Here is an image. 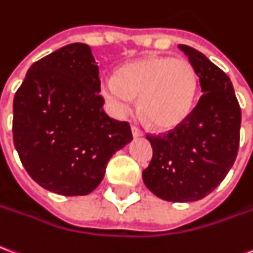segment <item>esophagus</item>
Returning <instances> with one entry per match:
<instances>
[{"mask_svg": "<svg viewBox=\"0 0 253 253\" xmlns=\"http://www.w3.org/2000/svg\"><path fill=\"white\" fill-rule=\"evenodd\" d=\"M131 132L132 137H141V135H142V131H141L137 126H131Z\"/></svg>", "mask_w": 253, "mask_h": 253, "instance_id": "esophagus-1", "label": "esophagus"}]
</instances>
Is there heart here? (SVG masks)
Returning <instances> with one entry per match:
<instances>
[{"label": "heart", "instance_id": "1", "mask_svg": "<svg viewBox=\"0 0 253 253\" xmlns=\"http://www.w3.org/2000/svg\"><path fill=\"white\" fill-rule=\"evenodd\" d=\"M199 78L192 64L172 57H146L122 67L116 78H105L101 93L116 116L132 108L138 97L139 112L157 128L181 126L194 108Z\"/></svg>", "mask_w": 253, "mask_h": 253}]
</instances>
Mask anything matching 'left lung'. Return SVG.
I'll return each instance as SVG.
<instances>
[{"instance_id":"8db88e82","label":"left lung","mask_w":253,"mask_h":253,"mask_svg":"<svg viewBox=\"0 0 253 253\" xmlns=\"http://www.w3.org/2000/svg\"><path fill=\"white\" fill-rule=\"evenodd\" d=\"M200 79L203 96L181 126L146 135L153 149L142 179L172 203L200 200L225 179L237 157L241 109L230 78L199 50L179 45Z\"/></svg>"}]
</instances>
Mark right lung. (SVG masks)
<instances>
[{
    "label": "right lung",
    "mask_w": 253,
    "mask_h": 253,
    "mask_svg": "<svg viewBox=\"0 0 253 253\" xmlns=\"http://www.w3.org/2000/svg\"><path fill=\"white\" fill-rule=\"evenodd\" d=\"M89 45L71 43L35 61L13 98V144L40 186L84 196L104 178L115 152L132 139L127 122L104 112Z\"/></svg>",
    "instance_id": "obj_1"
}]
</instances>
